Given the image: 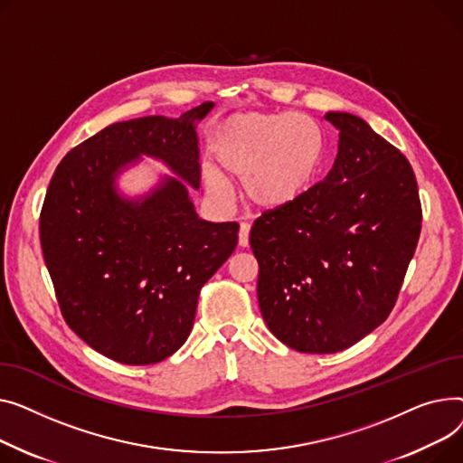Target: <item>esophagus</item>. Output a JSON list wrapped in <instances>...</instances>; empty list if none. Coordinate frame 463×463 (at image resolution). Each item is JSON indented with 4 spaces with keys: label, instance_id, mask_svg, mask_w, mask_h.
Masks as SVG:
<instances>
[{
    "label": "esophagus",
    "instance_id": "esophagus-1",
    "mask_svg": "<svg viewBox=\"0 0 463 463\" xmlns=\"http://www.w3.org/2000/svg\"><path fill=\"white\" fill-rule=\"evenodd\" d=\"M249 237H250V224L241 222L239 226V247H249Z\"/></svg>",
    "mask_w": 463,
    "mask_h": 463
}]
</instances>
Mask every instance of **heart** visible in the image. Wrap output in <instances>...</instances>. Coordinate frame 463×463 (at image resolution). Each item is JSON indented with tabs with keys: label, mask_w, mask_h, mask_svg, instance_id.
Wrapping results in <instances>:
<instances>
[{
	"label": "heart",
	"mask_w": 463,
	"mask_h": 463,
	"mask_svg": "<svg viewBox=\"0 0 463 463\" xmlns=\"http://www.w3.org/2000/svg\"><path fill=\"white\" fill-rule=\"evenodd\" d=\"M211 153L223 174L242 179L250 203L280 209L301 198L316 179L325 138L301 114H237L216 130ZM220 173L207 166L203 184L213 198L224 200L228 181Z\"/></svg>",
	"instance_id": "1"
}]
</instances>
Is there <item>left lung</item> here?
Segmentation results:
<instances>
[{"mask_svg":"<svg viewBox=\"0 0 463 463\" xmlns=\"http://www.w3.org/2000/svg\"><path fill=\"white\" fill-rule=\"evenodd\" d=\"M325 119L338 128L327 177L250 230L261 316L301 353L342 351L389 317L422 222L410 160L357 116Z\"/></svg>","mask_w":463,"mask_h":463,"instance_id":"8db88e82","label":"left lung"}]
</instances>
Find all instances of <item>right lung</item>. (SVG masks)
I'll use <instances>...</instances> for the list:
<instances>
[{
  "label": "right lung",
  "mask_w": 463,
  "mask_h": 463,
  "mask_svg": "<svg viewBox=\"0 0 463 463\" xmlns=\"http://www.w3.org/2000/svg\"><path fill=\"white\" fill-rule=\"evenodd\" d=\"M213 106L102 128L63 156L46 190L39 233L61 314L121 364L174 355L193 331L202 286L237 247L239 224L202 221L184 184L200 188L196 121ZM140 154L184 181L165 178L142 201L119 197L113 181Z\"/></svg>",
  "instance_id": "add662e5"
}]
</instances>
